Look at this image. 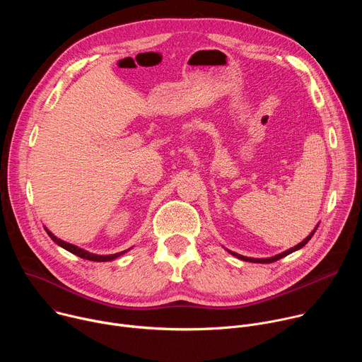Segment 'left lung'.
Wrapping results in <instances>:
<instances>
[{
	"label": "left lung",
	"mask_w": 362,
	"mask_h": 362,
	"mask_svg": "<svg viewBox=\"0 0 362 362\" xmlns=\"http://www.w3.org/2000/svg\"><path fill=\"white\" fill-rule=\"evenodd\" d=\"M317 228H318V225H317ZM317 228L309 233L299 245H296V246H293V247H291V249H288V250H285V252H282V253H279V255H275V256H272V257H265V259H256V257H247V256H242V255H238V253H235V252H232V250H228V252H230L233 256H236V257H239V259H242V261H246V262H253V264H271V262H275V261H279L281 257H284V256H286V255H289V253H292V252H295V250H298V249H300V247H303L308 242H309V239H311L313 236H314V233H315V230H317Z\"/></svg>",
	"instance_id": "8db88e82"
}]
</instances>
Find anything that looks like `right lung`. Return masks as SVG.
<instances>
[{
	"label": "right lung",
	"instance_id": "1",
	"mask_svg": "<svg viewBox=\"0 0 362 362\" xmlns=\"http://www.w3.org/2000/svg\"><path fill=\"white\" fill-rule=\"evenodd\" d=\"M45 229V232L48 233V236L53 239L57 245H60L62 247H64L66 250H69V252H71V253H74V255H77V256H80V257H83V259H87V261H94V262H107V261H113V259H116V257H119L120 255H123V253H126L127 250H123V252H119V253H113V255H95V253H90V252H87V250H84V249H81V247H78V246H76V245H71V243H67V242H64V240H62V239H59L57 236H54L53 233H51L47 228H44Z\"/></svg>",
	"mask_w": 362,
	"mask_h": 362
}]
</instances>
